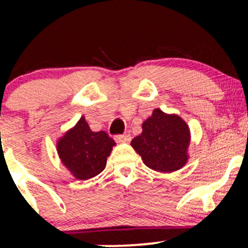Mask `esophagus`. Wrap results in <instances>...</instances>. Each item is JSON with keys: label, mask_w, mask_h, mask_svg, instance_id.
Here are the masks:
<instances>
[{"label": "esophagus", "mask_w": 248, "mask_h": 248, "mask_svg": "<svg viewBox=\"0 0 248 248\" xmlns=\"http://www.w3.org/2000/svg\"><path fill=\"white\" fill-rule=\"evenodd\" d=\"M116 142H129L130 141V135L129 134H119V135L114 136Z\"/></svg>", "instance_id": "1"}]
</instances>
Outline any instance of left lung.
<instances>
[{"label": "left lung", "instance_id": "8db88e82", "mask_svg": "<svg viewBox=\"0 0 248 248\" xmlns=\"http://www.w3.org/2000/svg\"><path fill=\"white\" fill-rule=\"evenodd\" d=\"M142 129L130 144L147 167L156 171L171 172L186 164L190 132L179 116L155 109L143 122Z\"/></svg>", "mask_w": 248, "mask_h": 248}]
</instances>
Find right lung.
Returning a JSON list of instances; mask_svg holds the SVG:
<instances>
[{"label":"right lung","instance_id":"obj_1","mask_svg":"<svg viewBox=\"0 0 248 248\" xmlns=\"http://www.w3.org/2000/svg\"><path fill=\"white\" fill-rule=\"evenodd\" d=\"M115 144L106 132H92L82 116L75 128L58 142L62 163L78 179L85 181L99 175Z\"/></svg>","mask_w":248,"mask_h":248}]
</instances>
